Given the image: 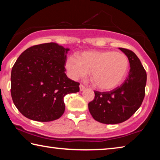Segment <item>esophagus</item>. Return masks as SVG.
Returning <instances> with one entry per match:
<instances>
[{"label":"esophagus","mask_w":160,"mask_h":160,"mask_svg":"<svg viewBox=\"0 0 160 160\" xmlns=\"http://www.w3.org/2000/svg\"><path fill=\"white\" fill-rule=\"evenodd\" d=\"M85 86H84L83 85H82V84H80V91H83L84 90H85Z\"/></svg>","instance_id":"obj_1"}]
</instances>
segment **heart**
Listing matches in <instances>:
<instances>
[{
  "label": "heart",
  "mask_w": 160,
  "mask_h": 160,
  "mask_svg": "<svg viewBox=\"0 0 160 160\" xmlns=\"http://www.w3.org/2000/svg\"><path fill=\"white\" fill-rule=\"evenodd\" d=\"M65 68L68 75L74 80L90 71L94 87L107 91L114 89L124 80L129 61L125 54L114 51H88L79 54L78 58L68 56Z\"/></svg>",
  "instance_id": "heart-1"
}]
</instances>
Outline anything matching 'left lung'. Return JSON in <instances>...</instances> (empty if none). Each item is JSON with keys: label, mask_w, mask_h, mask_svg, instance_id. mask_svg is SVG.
Wrapping results in <instances>:
<instances>
[{"label": "left lung", "mask_w": 160, "mask_h": 160, "mask_svg": "<svg viewBox=\"0 0 160 160\" xmlns=\"http://www.w3.org/2000/svg\"><path fill=\"white\" fill-rule=\"evenodd\" d=\"M128 58V76L120 87L110 92L94 91V99L88 104L93 118L105 124L122 123L141 106L145 94L147 74L140 59L132 51L119 48Z\"/></svg>", "instance_id": "8db88e82"}]
</instances>
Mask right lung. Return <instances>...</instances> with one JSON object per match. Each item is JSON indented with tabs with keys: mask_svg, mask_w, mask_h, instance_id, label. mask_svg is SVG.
Listing matches in <instances>:
<instances>
[{
	"mask_svg": "<svg viewBox=\"0 0 160 160\" xmlns=\"http://www.w3.org/2000/svg\"><path fill=\"white\" fill-rule=\"evenodd\" d=\"M69 48L51 42L23 51L11 71V96L22 114L31 120H56L65 111L64 97L80 91V83L65 73Z\"/></svg>",
	"mask_w": 160,
	"mask_h": 160,
	"instance_id": "right-lung-1",
	"label": "right lung"
}]
</instances>
